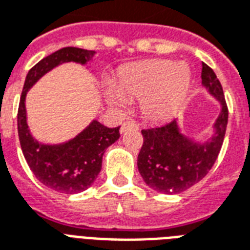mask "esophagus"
I'll list each match as a JSON object with an SVG mask.
<instances>
[{
    "label": "esophagus",
    "mask_w": 250,
    "mask_h": 250,
    "mask_svg": "<svg viewBox=\"0 0 250 250\" xmlns=\"http://www.w3.org/2000/svg\"><path fill=\"white\" fill-rule=\"evenodd\" d=\"M139 129V125L135 121H131V120H127V121H125V123L121 125V127H120V131L121 133H125V131L127 130H138Z\"/></svg>",
    "instance_id": "esophagus-1"
}]
</instances>
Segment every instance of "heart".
I'll list each match as a JSON object with an SVG mask.
<instances>
[{
  "label": "heart",
  "instance_id": "b5f03b06",
  "mask_svg": "<svg viewBox=\"0 0 250 250\" xmlns=\"http://www.w3.org/2000/svg\"><path fill=\"white\" fill-rule=\"evenodd\" d=\"M190 84L187 63L168 60H147L124 67L116 87L105 90L108 103L123 108L126 100L141 99L143 116L152 121L168 119L183 103Z\"/></svg>",
  "mask_w": 250,
  "mask_h": 250
}]
</instances>
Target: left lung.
I'll return each instance as SVG.
<instances>
[{
    "label": "left lung",
    "instance_id": "left-lung-1",
    "mask_svg": "<svg viewBox=\"0 0 250 250\" xmlns=\"http://www.w3.org/2000/svg\"><path fill=\"white\" fill-rule=\"evenodd\" d=\"M202 83L222 104V112L214 124L215 134L199 145L185 138L176 120L160 126L143 129V145L138 154V171L145 183L164 194H179L204 179L218 159L228 123V107L223 87L215 73L202 63Z\"/></svg>",
    "mask_w": 250,
    "mask_h": 250
}]
</instances>
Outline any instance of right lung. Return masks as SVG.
<instances>
[{"label":"right lung","mask_w":250,"mask_h":250,"mask_svg":"<svg viewBox=\"0 0 250 250\" xmlns=\"http://www.w3.org/2000/svg\"><path fill=\"white\" fill-rule=\"evenodd\" d=\"M94 55V51L66 46L46 56L30 69L19 100L18 135L23 155L36 179L60 193H79L92 185L102 169L107 147L120 138V126L107 127L94 120L69 142L55 146L42 145L32 138L27 126L26 94L36 81L60 63L70 61L86 63Z\"/></svg>","instance_id":"1"}]
</instances>
